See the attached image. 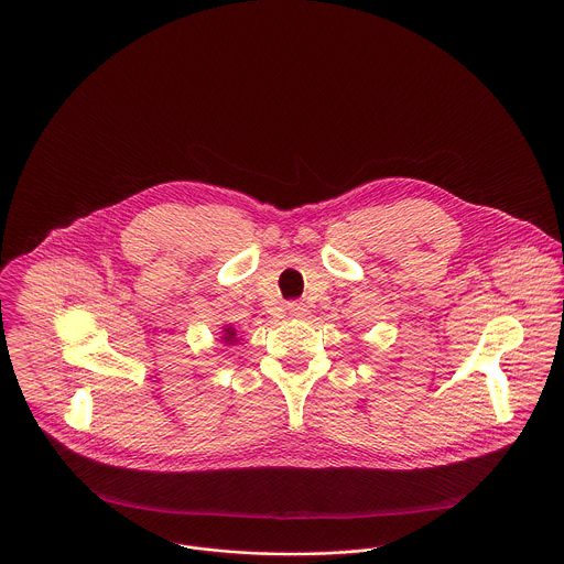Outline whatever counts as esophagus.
I'll use <instances>...</instances> for the list:
<instances>
[{"instance_id": "esophagus-1", "label": "esophagus", "mask_w": 564, "mask_h": 564, "mask_svg": "<svg viewBox=\"0 0 564 564\" xmlns=\"http://www.w3.org/2000/svg\"><path fill=\"white\" fill-rule=\"evenodd\" d=\"M285 310H288V316H290V318H301V316L305 314V305H303V303H296V301H294V303H288Z\"/></svg>"}]
</instances>
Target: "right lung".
<instances>
[{
  "label": "right lung",
  "mask_w": 564,
  "mask_h": 564,
  "mask_svg": "<svg viewBox=\"0 0 564 564\" xmlns=\"http://www.w3.org/2000/svg\"><path fill=\"white\" fill-rule=\"evenodd\" d=\"M239 338H237V329L232 327V325H226L224 327V336H221V343H226V345H235Z\"/></svg>",
  "instance_id": "obj_1"
}]
</instances>
